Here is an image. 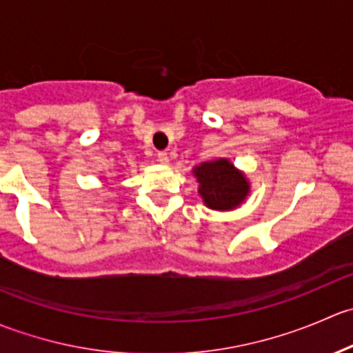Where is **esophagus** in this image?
<instances>
[{
    "label": "esophagus",
    "mask_w": 353,
    "mask_h": 353,
    "mask_svg": "<svg viewBox=\"0 0 353 353\" xmlns=\"http://www.w3.org/2000/svg\"><path fill=\"white\" fill-rule=\"evenodd\" d=\"M157 159H159V162L163 163V165H167V163H169V155H167V152H160Z\"/></svg>",
    "instance_id": "esophagus-1"
}]
</instances>
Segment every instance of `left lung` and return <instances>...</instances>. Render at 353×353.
Masks as SVG:
<instances>
[{
	"label": "left lung",
	"instance_id": "obj_1",
	"mask_svg": "<svg viewBox=\"0 0 353 353\" xmlns=\"http://www.w3.org/2000/svg\"><path fill=\"white\" fill-rule=\"evenodd\" d=\"M193 176L198 181V194L203 205L216 212L236 210L251 193L248 176L225 157L194 165Z\"/></svg>",
	"mask_w": 353,
	"mask_h": 353
}]
</instances>
